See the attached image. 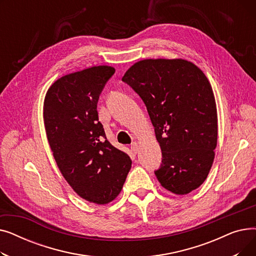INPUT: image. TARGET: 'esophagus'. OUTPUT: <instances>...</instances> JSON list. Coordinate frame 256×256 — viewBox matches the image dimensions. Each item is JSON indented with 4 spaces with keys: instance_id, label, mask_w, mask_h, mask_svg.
<instances>
[{
    "instance_id": "34e87169",
    "label": "esophagus",
    "mask_w": 256,
    "mask_h": 256,
    "mask_svg": "<svg viewBox=\"0 0 256 256\" xmlns=\"http://www.w3.org/2000/svg\"><path fill=\"white\" fill-rule=\"evenodd\" d=\"M130 150H132V152H134V154H137L138 152V150H139V145H138V143H136V142H134L132 145H130Z\"/></svg>"
}]
</instances>
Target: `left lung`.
Returning <instances> with one entry per match:
<instances>
[{
  "instance_id": "left-lung-1",
  "label": "left lung",
  "mask_w": 256,
  "mask_h": 256,
  "mask_svg": "<svg viewBox=\"0 0 256 256\" xmlns=\"http://www.w3.org/2000/svg\"><path fill=\"white\" fill-rule=\"evenodd\" d=\"M122 80L144 102L162 150L154 171L160 184L176 195L196 190L206 180L218 140V116L206 76L184 59H144Z\"/></svg>"
}]
</instances>
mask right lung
<instances>
[{"label": "right lung", "instance_id": "1", "mask_svg": "<svg viewBox=\"0 0 256 256\" xmlns=\"http://www.w3.org/2000/svg\"><path fill=\"white\" fill-rule=\"evenodd\" d=\"M112 66H92L66 74L48 88L44 102L48 141L72 190L89 202L106 204L121 192L132 160L106 140L98 102Z\"/></svg>", "mask_w": 256, "mask_h": 256}]
</instances>
